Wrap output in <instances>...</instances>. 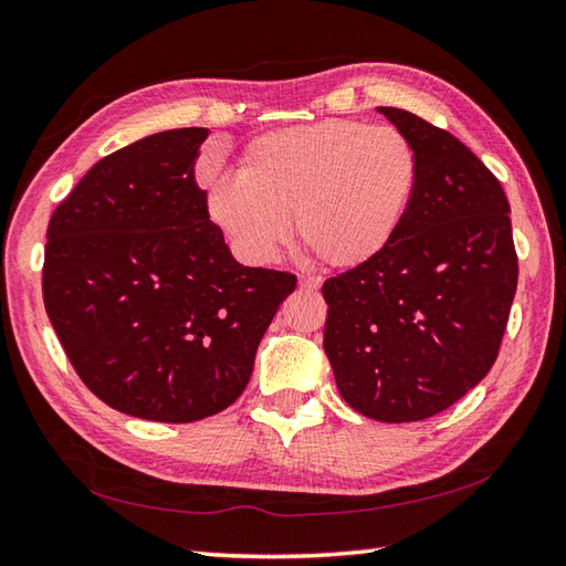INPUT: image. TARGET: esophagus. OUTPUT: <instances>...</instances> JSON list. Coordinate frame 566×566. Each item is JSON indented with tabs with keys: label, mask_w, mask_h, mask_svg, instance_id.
<instances>
[{
	"label": "esophagus",
	"mask_w": 566,
	"mask_h": 566,
	"mask_svg": "<svg viewBox=\"0 0 566 566\" xmlns=\"http://www.w3.org/2000/svg\"><path fill=\"white\" fill-rule=\"evenodd\" d=\"M297 285H300V290H304V293H316V290L321 287V279L318 276H300Z\"/></svg>",
	"instance_id": "1"
}]
</instances>
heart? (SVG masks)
<instances>
[{"instance_id": "1", "label": "heart", "mask_w": 566, "mask_h": 566, "mask_svg": "<svg viewBox=\"0 0 566 566\" xmlns=\"http://www.w3.org/2000/svg\"><path fill=\"white\" fill-rule=\"evenodd\" d=\"M417 180V149L402 130L326 118L254 137L235 178L209 188L207 211L250 262H271L293 219L318 262L357 269L395 240Z\"/></svg>"}]
</instances>
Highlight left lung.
I'll return each mask as SVG.
<instances>
[{"mask_svg":"<svg viewBox=\"0 0 566 566\" xmlns=\"http://www.w3.org/2000/svg\"><path fill=\"white\" fill-rule=\"evenodd\" d=\"M419 157L417 192L395 240L328 279L324 349L359 415L429 419L479 386L497 359L518 262L500 180L448 130L378 106Z\"/></svg>","mask_w":566,"mask_h":566,"instance_id":"8db88e82","label":"left lung"}]
</instances>
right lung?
Segmentation results:
<instances>
[{
	"label": "right lung",
	"mask_w": 566,
	"mask_h": 566,
	"mask_svg": "<svg viewBox=\"0 0 566 566\" xmlns=\"http://www.w3.org/2000/svg\"><path fill=\"white\" fill-rule=\"evenodd\" d=\"M207 128L147 135L99 159L48 228L44 310L75 374L124 415L190 423L250 384L287 271L238 264L195 161Z\"/></svg>",
	"instance_id": "add662e5"
}]
</instances>
